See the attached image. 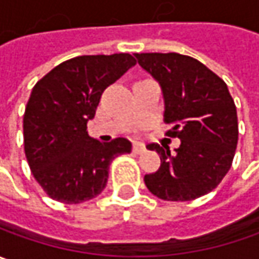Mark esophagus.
I'll use <instances>...</instances> for the list:
<instances>
[{
    "label": "esophagus",
    "mask_w": 259,
    "mask_h": 259,
    "mask_svg": "<svg viewBox=\"0 0 259 259\" xmlns=\"http://www.w3.org/2000/svg\"><path fill=\"white\" fill-rule=\"evenodd\" d=\"M145 150H146V146H145V145H143V143H139V142H135V143H133V152H135V153H143V152H145Z\"/></svg>",
    "instance_id": "obj_1"
}]
</instances>
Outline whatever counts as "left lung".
Listing matches in <instances>:
<instances>
[{"label":"left lung","instance_id":"8db88e82","mask_svg":"<svg viewBox=\"0 0 259 259\" xmlns=\"http://www.w3.org/2000/svg\"><path fill=\"white\" fill-rule=\"evenodd\" d=\"M156 80L165 100L163 119L181 139L167 146L147 145L160 156V167L145 175L147 189L163 201H192L218 186L231 169L238 143V117L228 85L196 58L178 53L135 54Z\"/></svg>","mask_w":259,"mask_h":259}]
</instances>
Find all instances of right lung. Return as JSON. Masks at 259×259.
Returning a JSON list of instances; mask_svg holds the SVG:
<instances>
[{
	"mask_svg": "<svg viewBox=\"0 0 259 259\" xmlns=\"http://www.w3.org/2000/svg\"><path fill=\"white\" fill-rule=\"evenodd\" d=\"M136 64L133 56H80L58 64L37 81L24 113V150L35 181L63 203L93 199L106 188L109 166L130 153L117 138L103 143L87 133L106 87Z\"/></svg>",
	"mask_w": 259,
	"mask_h": 259,
	"instance_id": "1",
	"label": "right lung"
}]
</instances>
